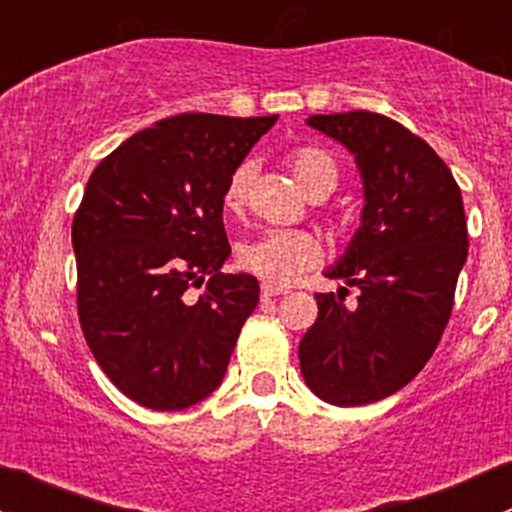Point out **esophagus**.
Instances as JSON below:
<instances>
[{
  "mask_svg": "<svg viewBox=\"0 0 512 512\" xmlns=\"http://www.w3.org/2000/svg\"><path fill=\"white\" fill-rule=\"evenodd\" d=\"M288 291L281 286H271V283H261V298H276V295H286Z\"/></svg>",
  "mask_w": 512,
  "mask_h": 512,
  "instance_id": "esophagus-1",
  "label": "esophagus"
}]
</instances>
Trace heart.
<instances>
[{
	"instance_id": "b5f03b06",
	"label": "heart",
	"mask_w": 512,
	"mask_h": 512,
	"mask_svg": "<svg viewBox=\"0 0 512 512\" xmlns=\"http://www.w3.org/2000/svg\"><path fill=\"white\" fill-rule=\"evenodd\" d=\"M288 167H291L295 182L315 199L328 197L340 184V167L337 160L323 147L303 145L288 152ZM251 167L239 165L231 172L224 187L226 212L239 214L249 202ZM323 258V244L315 234L300 229H273L263 231L254 239L239 246V263L254 276L263 278L276 286H288L298 281L305 271L315 268Z\"/></svg>"
}]
</instances>
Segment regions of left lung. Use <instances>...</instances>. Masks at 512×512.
Here are the masks:
<instances>
[{
    "instance_id": "1",
    "label": "left lung",
    "mask_w": 512,
    "mask_h": 512,
    "mask_svg": "<svg viewBox=\"0 0 512 512\" xmlns=\"http://www.w3.org/2000/svg\"><path fill=\"white\" fill-rule=\"evenodd\" d=\"M310 128L355 155L365 182L362 226L325 276L360 288L318 293V318L298 347L305 384L325 402L360 407L424 370L451 318L468 256L461 189L419 135L370 110L310 115Z\"/></svg>"
}]
</instances>
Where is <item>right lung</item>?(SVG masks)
I'll list each match as a JSON object with an SVG mask.
<instances>
[{
    "instance_id": "1",
    "label": "right lung",
    "mask_w": 512,
    "mask_h": 512,
    "mask_svg": "<svg viewBox=\"0 0 512 512\" xmlns=\"http://www.w3.org/2000/svg\"><path fill=\"white\" fill-rule=\"evenodd\" d=\"M273 123L276 115L165 118L88 179L71 229L78 320L100 370L142 407L179 412L224 379L258 281L219 271L231 254L221 199Z\"/></svg>"
}]
</instances>
